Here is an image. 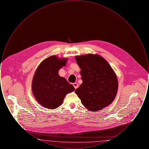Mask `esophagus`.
<instances>
[{"label": "esophagus", "instance_id": "obj_1", "mask_svg": "<svg viewBox=\"0 0 149 149\" xmlns=\"http://www.w3.org/2000/svg\"><path fill=\"white\" fill-rule=\"evenodd\" d=\"M73 86H74L75 89H77V88H78V84L77 83H73Z\"/></svg>", "mask_w": 149, "mask_h": 149}]
</instances>
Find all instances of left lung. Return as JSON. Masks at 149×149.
Returning <instances> with one entry per match:
<instances>
[{
  "label": "left lung",
  "mask_w": 149,
  "mask_h": 149,
  "mask_svg": "<svg viewBox=\"0 0 149 149\" xmlns=\"http://www.w3.org/2000/svg\"><path fill=\"white\" fill-rule=\"evenodd\" d=\"M83 83L75 90L81 103L98 111L112 103L118 91L117 76L106 60L98 54L77 56Z\"/></svg>",
  "instance_id": "obj_1"
}]
</instances>
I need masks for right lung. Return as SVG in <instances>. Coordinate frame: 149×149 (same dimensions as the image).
I'll use <instances>...</instances> for the list:
<instances>
[{"label": "right lung", "instance_id": "obj_1", "mask_svg": "<svg viewBox=\"0 0 149 149\" xmlns=\"http://www.w3.org/2000/svg\"><path fill=\"white\" fill-rule=\"evenodd\" d=\"M68 58L51 56L42 61L34 74L32 91L37 101L49 109L61 105L66 95L75 90L65 78L58 75V70L65 66Z\"/></svg>", "mask_w": 149, "mask_h": 149}]
</instances>
